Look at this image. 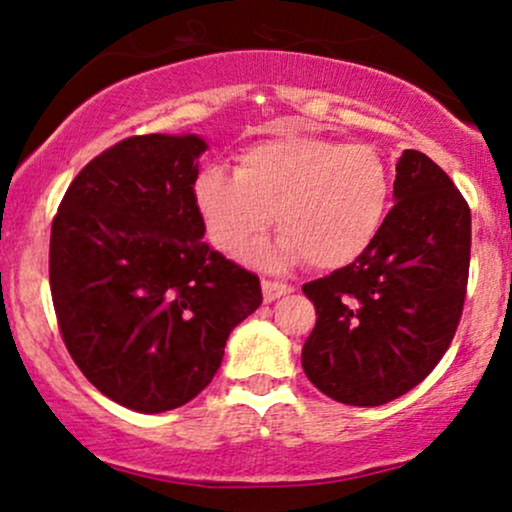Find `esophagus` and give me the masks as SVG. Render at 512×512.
<instances>
[{"mask_svg": "<svg viewBox=\"0 0 512 512\" xmlns=\"http://www.w3.org/2000/svg\"><path fill=\"white\" fill-rule=\"evenodd\" d=\"M293 286L289 284H279V281H262V296H264V303H272L276 298L286 296V293H291Z\"/></svg>", "mask_w": 512, "mask_h": 512, "instance_id": "34e87169", "label": "esophagus"}]
</instances>
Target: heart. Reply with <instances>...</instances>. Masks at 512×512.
Instances as JSON below:
<instances>
[{
	"instance_id": "1",
	"label": "heart",
	"mask_w": 512,
	"mask_h": 512,
	"mask_svg": "<svg viewBox=\"0 0 512 512\" xmlns=\"http://www.w3.org/2000/svg\"><path fill=\"white\" fill-rule=\"evenodd\" d=\"M392 170L370 144L325 137H279L238 156L236 175L207 168L195 180V207L209 243L238 255L269 226L281 240L250 252L262 267L305 260L313 269L356 262L383 231Z\"/></svg>"
}]
</instances>
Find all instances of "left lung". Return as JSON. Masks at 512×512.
I'll use <instances>...</instances> for the list:
<instances>
[{
    "label": "left lung",
    "instance_id": "left-lung-1",
    "mask_svg": "<svg viewBox=\"0 0 512 512\" xmlns=\"http://www.w3.org/2000/svg\"><path fill=\"white\" fill-rule=\"evenodd\" d=\"M392 195L375 243L303 286L317 313L303 370L351 407H380L419 385L448 351L467 293L472 214L445 170L404 149Z\"/></svg>",
    "mask_w": 512,
    "mask_h": 512
}]
</instances>
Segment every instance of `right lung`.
I'll return each mask as SVG.
<instances>
[{"instance_id":"right-lung-1","label":"right lung","mask_w":512,"mask_h":512,"mask_svg":"<svg viewBox=\"0 0 512 512\" xmlns=\"http://www.w3.org/2000/svg\"><path fill=\"white\" fill-rule=\"evenodd\" d=\"M199 134H144L76 175L50 233L62 339L88 383L161 414L195 399L228 334L262 303L260 279L204 243Z\"/></svg>"}]
</instances>
